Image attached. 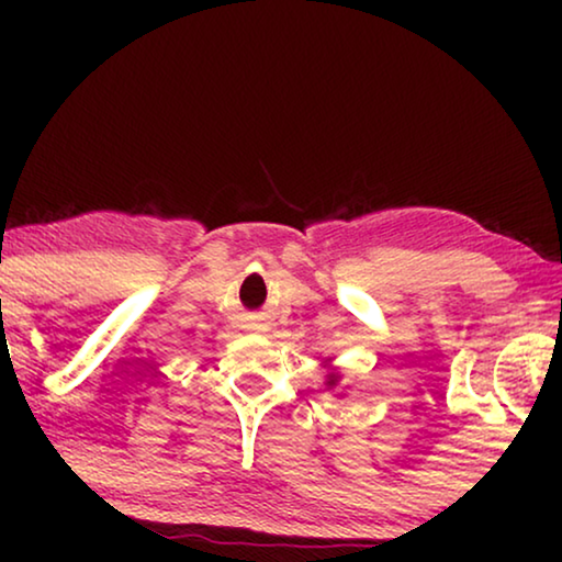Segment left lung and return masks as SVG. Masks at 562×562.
I'll list each match as a JSON object with an SVG mask.
<instances>
[{
  "instance_id": "obj_1",
  "label": "left lung",
  "mask_w": 562,
  "mask_h": 562,
  "mask_svg": "<svg viewBox=\"0 0 562 562\" xmlns=\"http://www.w3.org/2000/svg\"><path fill=\"white\" fill-rule=\"evenodd\" d=\"M337 383H340V373H337V368H329L325 386H327V389H337Z\"/></svg>"
}]
</instances>
